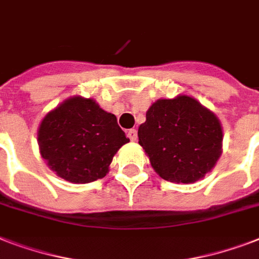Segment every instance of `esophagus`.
<instances>
[{"mask_svg": "<svg viewBox=\"0 0 259 259\" xmlns=\"http://www.w3.org/2000/svg\"><path fill=\"white\" fill-rule=\"evenodd\" d=\"M127 137H129L130 140H132V141H137V138H138L137 130H136V129H130L129 132H127Z\"/></svg>", "mask_w": 259, "mask_h": 259, "instance_id": "esophagus-1", "label": "esophagus"}]
</instances>
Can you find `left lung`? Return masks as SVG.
Returning <instances> with one entry per match:
<instances>
[{
    "label": "left lung",
    "instance_id": "obj_1",
    "mask_svg": "<svg viewBox=\"0 0 259 259\" xmlns=\"http://www.w3.org/2000/svg\"><path fill=\"white\" fill-rule=\"evenodd\" d=\"M138 144L153 169L170 183H195L212 169L222 154L221 122L195 98L158 99L138 127Z\"/></svg>",
    "mask_w": 259,
    "mask_h": 259
}]
</instances>
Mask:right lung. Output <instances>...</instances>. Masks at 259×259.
I'll use <instances>...</instances> for the list:
<instances>
[{"label": "right lung", "mask_w": 259, "mask_h": 259, "mask_svg": "<svg viewBox=\"0 0 259 259\" xmlns=\"http://www.w3.org/2000/svg\"><path fill=\"white\" fill-rule=\"evenodd\" d=\"M38 148L51 169L75 184L106 176L114 154L129 142L117 117L91 98L72 97L42 118Z\"/></svg>", "instance_id": "obj_1"}]
</instances>
